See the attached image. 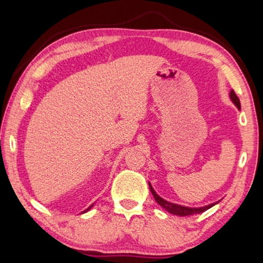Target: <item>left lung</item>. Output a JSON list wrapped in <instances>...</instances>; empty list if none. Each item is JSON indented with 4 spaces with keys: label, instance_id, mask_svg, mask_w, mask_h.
<instances>
[{
    "label": "left lung",
    "instance_id": "1",
    "mask_svg": "<svg viewBox=\"0 0 263 263\" xmlns=\"http://www.w3.org/2000/svg\"><path fill=\"white\" fill-rule=\"evenodd\" d=\"M230 97L232 99V101H233L235 103V106L238 107V108L240 109L241 106H240V100L239 98L236 97L235 92L232 89L231 93H230ZM150 186V191H152L153 196L155 198V200L157 201L158 204H160L163 209L166 210L167 212H170L172 214H176V216H180V217H185V216H192V214H198V213H203L205 212L206 210H209L210 208H212V206H214V204H211L209 206H204V208H198V209H192V208H185V206H182V205H177V204H172V203H169V201H166L163 199V198H161L160 196L157 195L156 192L154 191V189L152 187V185L149 184Z\"/></svg>",
    "mask_w": 263,
    "mask_h": 263
}]
</instances>
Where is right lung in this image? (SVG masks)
<instances>
[{
  "mask_svg": "<svg viewBox=\"0 0 263 263\" xmlns=\"http://www.w3.org/2000/svg\"><path fill=\"white\" fill-rule=\"evenodd\" d=\"M91 208H92V206H89V208H88V209H87V210H86V211H84V212H87V211H88V210H89V209H91Z\"/></svg>",
  "mask_w": 263,
  "mask_h": 263,
  "instance_id": "obj_1",
  "label": "right lung"
}]
</instances>
